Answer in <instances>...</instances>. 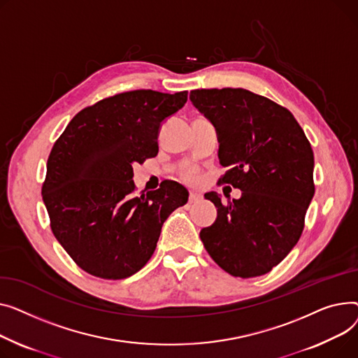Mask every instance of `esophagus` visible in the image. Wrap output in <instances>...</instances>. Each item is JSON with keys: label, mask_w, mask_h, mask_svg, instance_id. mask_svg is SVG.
Masks as SVG:
<instances>
[{"label": "esophagus", "mask_w": 358, "mask_h": 358, "mask_svg": "<svg viewBox=\"0 0 358 358\" xmlns=\"http://www.w3.org/2000/svg\"><path fill=\"white\" fill-rule=\"evenodd\" d=\"M201 199H202V195L198 194V192H191V194H189V202H191V203L198 202Z\"/></svg>", "instance_id": "esophagus-1"}]
</instances>
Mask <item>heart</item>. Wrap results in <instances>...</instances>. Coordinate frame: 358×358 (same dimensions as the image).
<instances>
[{"mask_svg":"<svg viewBox=\"0 0 358 358\" xmlns=\"http://www.w3.org/2000/svg\"><path fill=\"white\" fill-rule=\"evenodd\" d=\"M183 180L187 183H195L198 180V172L195 169H187L183 173Z\"/></svg>","mask_w":358,"mask_h":358,"instance_id":"obj_1","label":"heart"}]
</instances>
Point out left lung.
Wrapping results in <instances>:
<instances>
[{
	"label": "left lung",
	"mask_w": 358,
	"mask_h": 358,
	"mask_svg": "<svg viewBox=\"0 0 358 358\" xmlns=\"http://www.w3.org/2000/svg\"><path fill=\"white\" fill-rule=\"evenodd\" d=\"M191 101L218 133V159L229 167L221 183L240 199L214 202L217 220L201 229L213 260L231 276L256 278L296 245L313 198V152L295 117L282 105L243 88L195 90Z\"/></svg>",
	"instance_id": "8db88e82"
}]
</instances>
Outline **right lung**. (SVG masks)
<instances>
[{
	"label": "right lung",
	"instance_id": "add662e5",
	"mask_svg": "<svg viewBox=\"0 0 358 358\" xmlns=\"http://www.w3.org/2000/svg\"><path fill=\"white\" fill-rule=\"evenodd\" d=\"M186 101L187 91L117 94L79 111L56 140L41 196L56 240L90 275H134L153 256L163 222L187 202L173 180L133 195V166L157 155L162 122Z\"/></svg>",
	"mask_w": 358,
	"mask_h": 358
}]
</instances>
